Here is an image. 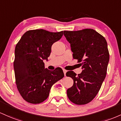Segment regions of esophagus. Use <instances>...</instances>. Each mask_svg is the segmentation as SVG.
I'll return each instance as SVG.
<instances>
[{
  "label": "esophagus",
  "instance_id": "obj_1",
  "mask_svg": "<svg viewBox=\"0 0 121 121\" xmlns=\"http://www.w3.org/2000/svg\"><path fill=\"white\" fill-rule=\"evenodd\" d=\"M63 73H64L65 76H66V72H67V70H65V69H63Z\"/></svg>",
  "mask_w": 121,
  "mask_h": 121
}]
</instances>
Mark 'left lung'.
Segmentation results:
<instances>
[{
  "label": "left lung",
  "instance_id": "obj_1",
  "mask_svg": "<svg viewBox=\"0 0 121 121\" xmlns=\"http://www.w3.org/2000/svg\"><path fill=\"white\" fill-rule=\"evenodd\" d=\"M63 34L70 43L74 59L82 66L81 74L74 71L66 76L74 81L67 90L70 101L76 104H85L95 97L101 89L107 73L109 61L108 43L102 35L93 29L64 31Z\"/></svg>",
  "mask_w": 121,
  "mask_h": 121
}]
</instances>
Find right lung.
Returning a JSON list of instances; mask_svg holds the SVG:
<instances>
[{"mask_svg":"<svg viewBox=\"0 0 121 121\" xmlns=\"http://www.w3.org/2000/svg\"><path fill=\"white\" fill-rule=\"evenodd\" d=\"M63 36V31L52 32L43 29L26 32L17 43L13 62L17 86L26 101L40 104L49 95L51 87L64 77L60 67L54 71L44 68L52 44Z\"/></svg>","mask_w":121,"mask_h":121,"instance_id":"right-lung-1","label":"right lung"}]
</instances>
